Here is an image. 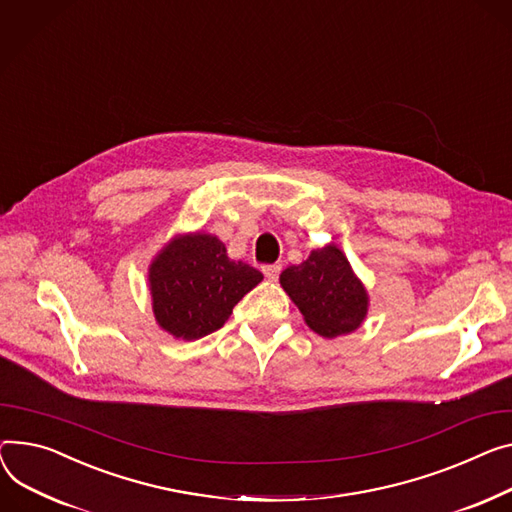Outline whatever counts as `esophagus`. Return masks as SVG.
Masks as SVG:
<instances>
[{
	"mask_svg": "<svg viewBox=\"0 0 512 512\" xmlns=\"http://www.w3.org/2000/svg\"><path fill=\"white\" fill-rule=\"evenodd\" d=\"M263 274H265V278H267V280L276 282V280L280 278V274H282V265H278V263H274V265H265V267H263Z\"/></svg>",
	"mask_w": 512,
	"mask_h": 512,
	"instance_id": "esophagus-1",
	"label": "esophagus"
}]
</instances>
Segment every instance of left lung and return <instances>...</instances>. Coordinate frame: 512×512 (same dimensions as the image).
<instances>
[{"label":"left lung","instance_id":"8db88e82","mask_svg":"<svg viewBox=\"0 0 512 512\" xmlns=\"http://www.w3.org/2000/svg\"><path fill=\"white\" fill-rule=\"evenodd\" d=\"M280 282L306 325L323 337L350 333L366 317V290L337 247L313 251L300 265L282 271Z\"/></svg>","mask_w":512,"mask_h":512}]
</instances>
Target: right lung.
<instances>
[{
  "mask_svg": "<svg viewBox=\"0 0 512 512\" xmlns=\"http://www.w3.org/2000/svg\"><path fill=\"white\" fill-rule=\"evenodd\" d=\"M261 280L255 267L230 261L216 236L197 232L173 241L154 259L152 309L164 331L191 342L220 329Z\"/></svg>",
  "mask_w": 512,
  "mask_h": 512,
  "instance_id": "right-lung-1",
  "label": "right lung"
}]
</instances>
